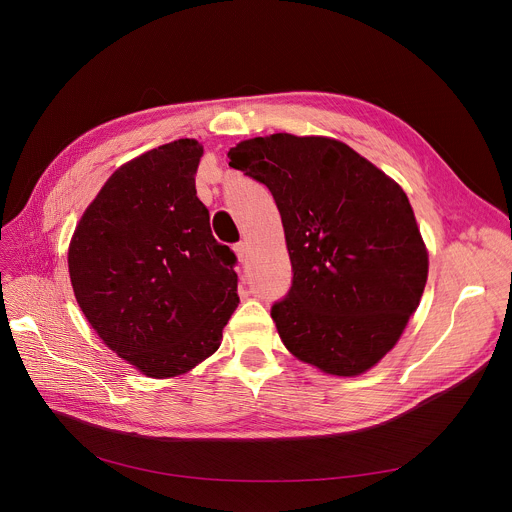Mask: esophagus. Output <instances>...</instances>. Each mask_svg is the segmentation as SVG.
Returning a JSON list of instances; mask_svg holds the SVG:
<instances>
[{
    "label": "esophagus",
    "mask_w": 512,
    "mask_h": 512,
    "mask_svg": "<svg viewBox=\"0 0 512 512\" xmlns=\"http://www.w3.org/2000/svg\"><path fill=\"white\" fill-rule=\"evenodd\" d=\"M235 253H237V259H239L241 263H245L247 257H249V245H247V243H237V245H235Z\"/></svg>",
    "instance_id": "esophagus-1"
}]
</instances>
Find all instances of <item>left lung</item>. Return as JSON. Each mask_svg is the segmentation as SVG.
Listing matches in <instances>:
<instances>
[{"mask_svg":"<svg viewBox=\"0 0 512 512\" xmlns=\"http://www.w3.org/2000/svg\"><path fill=\"white\" fill-rule=\"evenodd\" d=\"M228 159L282 216L294 280L271 318L286 349L329 376L365 374L402 337L429 275L404 190L329 136H255Z\"/></svg>","mask_w":512,"mask_h":512,"instance_id":"left-lung-1","label":"left lung"}]
</instances>
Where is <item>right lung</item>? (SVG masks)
Returning <instances> with one entry per match:
<instances>
[{
	"instance_id": "obj_1",
	"label": "right lung",
	"mask_w": 512,
	"mask_h": 512,
	"mask_svg": "<svg viewBox=\"0 0 512 512\" xmlns=\"http://www.w3.org/2000/svg\"><path fill=\"white\" fill-rule=\"evenodd\" d=\"M196 138L120 165L79 218L67 263L75 300L118 357L155 380L183 376L222 343L239 306L235 253L196 196Z\"/></svg>"
}]
</instances>
